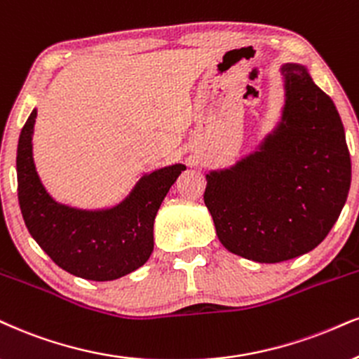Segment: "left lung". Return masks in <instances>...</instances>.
Segmentation results:
<instances>
[{"label":"left lung","instance_id":"obj_1","mask_svg":"<svg viewBox=\"0 0 359 359\" xmlns=\"http://www.w3.org/2000/svg\"><path fill=\"white\" fill-rule=\"evenodd\" d=\"M285 106L258 149L206 175L205 205L221 245L258 263L315 250L341 213L351 159L333 100L306 66H281Z\"/></svg>","mask_w":359,"mask_h":359}]
</instances>
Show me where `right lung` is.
I'll use <instances>...</instances> for the list:
<instances>
[{"instance_id": "add662e5", "label": "right lung", "mask_w": 359, "mask_h": 359, "mask_svg": "<svg viewBox=\"0 0 359 359\" xmlns=\"http://www.w3.org/2000/svg\"><path fill=\"white\" fill-rule=\"evenodd\" d=\"M36 109L18 141L16 172L21 215L33 240L65 271L91 281H111L135 271L153 253V224L163 200L184 165L143 175L113 208L78 210L55 201L43 187L33 159Z\"/></svg>"}]
</instances>
